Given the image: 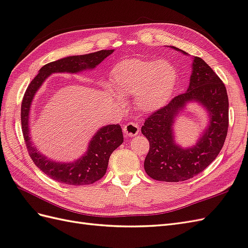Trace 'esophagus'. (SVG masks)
Wrapping results in <instances>:
<instances>
[{"instance_id":"34e87169","label":"esophagus","mask_w":248,"mask_h":248,"mask_svg":"<svg viewBox=\"0 0 248 248\" xmlns=\"http://www.w3.org/2000/svg\"><path fill=\"white\" fill-rule=\"evenodd\" d=\"M139 130H140V126H139L138 124L136 123L125 124L123 128L125 137H132V136L137 135L139 133Z\"/></svg>"}]
</instances>
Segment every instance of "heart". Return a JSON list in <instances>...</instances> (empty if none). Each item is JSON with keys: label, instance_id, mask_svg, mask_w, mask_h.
I'll use <instances>...</instances> for the list:
<instances>
[{"label": "heart", "instance_id": "heart-1", "mask_svg": "<svg viewBox=\"0 0 248 248\" xmlns=\"http://www.w3.org/2000/svg\"><path fill=\"white\" fill-rule=\"evenodd\" d=\"M177 81L173 65L167 61L124 60L113 67L110 85L120 96L134 95L139 110L150 113L160 109L170 100ZM122 103L120 97H114Z\"/></svg>", "mask_w": 248, "mask_h": 248}]
</instances>
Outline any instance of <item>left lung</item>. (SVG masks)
<instances>
[{
  "label": "left lung",
  "mask_w": 248,
  "mask_h": 248,
  "mask_svg": "<svg viewBox=\"0 0 248 248\" xmlns=\"http://www.w3.org/2000/svg\"><path fill=\"white\" fill-rule=\"evenodd\" d=\"M183 54L186 52L172 47ZM197 101L210 115L207 130L193 148L183 149L173 140V120L185 105ZM228 130V97L219 76L201 58H193L187 91L145 119L141 133L150 142L144 170L155 180L179 182L193 178L211 164L223 147Z\"/></svg>",
  "instance_id": "8db88e82"
}]
</instances>
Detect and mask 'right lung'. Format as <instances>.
Returning <instances> with one entry per match:
<instances>
[{"label":"right lung","instance_id":"obj_1","mask_svg":"<svg viewBox=\"0 0 248 248\" xmlns=\"http://www.w3.org/2000/svg\"><path fill=\"white\" fill-rule=\"evenodd\" d=\"M114 50H100V51L85 55L68 56L42 67L35 78L31 80L24 94L21 108V122L24 140L29 152L31 159L43 173L50 178L70 186L92 185L103 178L107 172L108 163L111 154L124 142V135L119 124H109L103 126L95 134L84 156L74 162L62 163L48 159L42 155L30 140L29 133V113L30 106L34 95L49 75L52 73H78L82 70L93 69L103 62Z\"/></svg>","mask_w":248,"mask_h":248}]
</instances>
